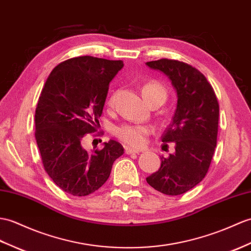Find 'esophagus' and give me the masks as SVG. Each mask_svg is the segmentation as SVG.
<instances>
[{"instance_id": "esophagus-1", "label": "esophagus", "mask_w": 251, "mask_h": 251, "mask_svg": "<svg viewBox=\"0 0 251 251\" xmlns=\"http://www.w3.org/2000/svg\"><path fill=\"white\" fill-rule=\"evenodd\" d=\"M125 152H126V154H139L140 151L133 150V149H131V148H126V149H125Z\"/></svg>"}]
</instances>
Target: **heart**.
Here are the masks:
<instances>
[{
    "mask_svg": "<svg viewBox=\"0 0 251 251\" xmlns=\"http://www.w3.org/2000/svg\"><path fill=\"white\" fill-rule=\"evenodd\" d=\"M142 93L144 98L149 102L153 98L160 97L162 99L167 98V91L160 83L156 81H151L143 86ZM114 102V95L110 97L108 104L112 106ZM152 132V127L148 125H136V124H122L115 127L114 135L119 138L122 142L129 145L132 148H141L147 142V137Z\"/></svg>",
    "mask_w": 251,
    "mask_h": 251,
    "instance_id": "obj_1",
    "label": "heart"
}]
</instances>
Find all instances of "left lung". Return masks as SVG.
Returning <instances> with one entry per match:
<instances>
[{"instance_id": "8db88e82", "label": "left lung", "mask_w": 251, "mask_h": 251, "mask_svg": "<svg viewBox=\"0 0 251 251\" xmlns=\"http://www.w3.org/2000/svg\"><path fill=\"white\" fill-rule=\"evenodd\" d=\"M147 65L167 75L177 94V106L161 141L174 142L176 153L160 157L159 170L147 177L161 194H185L205 177L217 144L219 104L212 85L197 68L160 59Z\"/></svg>"}]
</instances>
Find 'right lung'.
Segmentation results:
<instances>
[{"mask_svg":"<svg viewBox=\"0 0 251 251\" xmlns=\"http://www.w3.org/2000/svg\"><path fill=\"white\" fill-rule=\"evenodd\" d=\"M123 66V61L73 57L51 72L40 93L35 110V139L45 171L73 196H87L100 188L113 162L124 153L114 140L93 153L82 148L86 133L97 131L109 83Z\"/></svg>","mask_w":251,"mask_h":251,"instance_id":"right-lung-1","label":"right lung"}]
</instances>
